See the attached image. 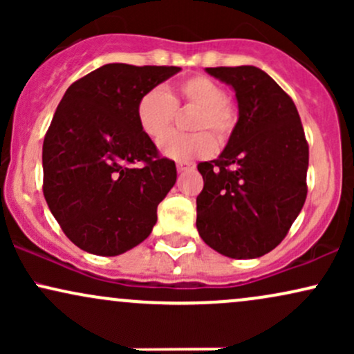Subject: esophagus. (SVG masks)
Returning a JSON list of instances; mask_svg holds the SVG:
<instances>
[{
    "label": "esophagus",
    "instance_id": "1",
    "mask_svg": "<svg viewBox=\"0 0 354 354\" xmlns=\"http://www.w3.org/2000/svg\"><path fill=\"white\" fill-rule=\"evenodd\" d=\"M176 169H178V173L191 171V169H194V163H191V161H178Z\"/></svg>",
    "mask_w": 354,
    "mask_h": 354
}]
</instances>
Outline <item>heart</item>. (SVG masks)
Listing matches in <instances>:
<instances>
[{
	"instance_id": "heart-1",
	"label": "heart",
	"mask_w": 354,
	"mask_h": 354,
	"mask_svg": "<svg viewBox=\"0 0 354 354\" xmlns=\"http://www.w3.org/2000/svg\"><path fill=\"white\" fill-rule=\"evenodd\" d=\"M180 108H194L188 121L193 133L174 131L160 141L161 153L173 160L208 156L214 149L212 138L225 145L238 124V104L225 95L218 81L205 75L181 80L169 93L161 88L143 93L136 104L138 124L146 136L156 141L171 128Z\"/></svg>"
}]
</instances>
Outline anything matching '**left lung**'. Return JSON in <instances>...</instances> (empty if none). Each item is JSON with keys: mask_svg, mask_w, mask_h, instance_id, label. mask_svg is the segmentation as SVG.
Instances as JSON below:
<instances>
[{"mask_svg": "<svg viewBox=\"0 0 354 354\" xmlns=\"http://www.w3.org/2000/svg\"><path fill=\"white\" fill-rule=\"evenodd\" d=\"M233 86L239 118L218 160L198 165L196 228L234 259L259 258L290 231L306 200L310 149L293 100L256 66L206 68Z\"/></svg>", "mask_w": 354, "mask_h": 354, "instance_id": "left-lung-1", "label": "left lung"}]
</instances>
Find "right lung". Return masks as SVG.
Listing matches in <instances>:
<instances>
[{
    "instance_id": "add662e5",
    "label": "right lung",
    "mask_w": 354,
    "mask_h": 354,
    "mask_svg": "<svg viewBox=\"0 0 354 354\" xmlns=\"http://www.w3.org/2000/svg\"><path fill=\"white\" fill-rule=\"evenodd\" d=\"M180 70L104 64L59 101L43 143V193L63 233L83 251L116 256L151 233L176 165L141 131L136 104Z\"/></svg>"
}]
</instances>
